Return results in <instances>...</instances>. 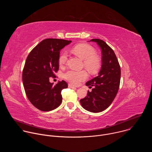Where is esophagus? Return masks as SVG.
Instances as JSON below:
<instances>
[{
    "mask_svg": "<svg viewBox=\"0 0 152 152\" xmlns=\"http://www.w3.org/2000/svg\"><path fill=\"white\" fill-rule=\"evenodd\" d=\"M69 87L71 88H76V86H75L74 85H73L72 84H69Z\"/></svg>",
    "mask_w": 152,
    "mask_h": 152,
    "instance_id": "obj_1",
    "label": "esophagus"
}]
</instances>
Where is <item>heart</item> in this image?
<instances>
[{"label":"heart","instance_id":"obj_1","mask_svg":"<svg viewBox=\"0 0 152 152\" xmlns=\"http://www.w3.org/2000/svg\"><path fill=\"white\" fill-rule=\"evenodd\" d=\"M73 51L83 61L84 67L90 73H95L100 69L101 61L96 55V50L91 46L87 44H79L73 48ZM68 59V53L64 50L59 57L60 65H64ZM64 77L70 83L78 85L88 77V74L85 70L75 71L69 70L64 74Z\"/></svg>","mask_w":152,"mask_h":152}]
</instances>
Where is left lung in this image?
<instances>
[{
  "mask_svg": "<svg viewBox=\"0 0 152 152\" xmlns=\"http://www.w3.org/2000/svg\"><path fill=\"white\" fill-rule=\"evenodd\" d=\"M102 50V67L97 76L86 83L91 91L80 100L82 106L91 113H100L109 107L114 100L120 86L121 70L114 50L100 39H92Z\"/></svg>",
  "mask_w": 152,
  "mask_h": 152,
  "instance_id": "left-lung-1",
  "label": "left lung"
}]
</instances>
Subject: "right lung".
Segmentation results:
<instances>
[{"label": "right lung", "mask_w": 152, "mask_h": 152, "mask_svg": "<svg viewBox=\"0 0 152 152\" xmlns=\"http://www.w3.org/2000/svg\"><path fill=\"white\" fill-rule=\"evenodd\" d=\"M72 41L48 38L41 41L27 57L22 80L31 103L42 111H50L62 102L61 91L68 87L66 81L56 85L49 82L59 69L60 51Z\"/></svg>", "instance_id": "obj_1"}]
</instances>
